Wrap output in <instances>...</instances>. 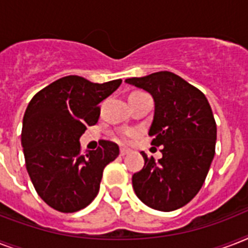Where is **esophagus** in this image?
<instances>
[{"mask_svg": "<svg viewBox=\"0 0 248 248\" xmlns=\"http://www.w3.org/2000/svg\"><path fill=\"white\" fill-rule=\"evenodd\" d=\"M120 153H121V155H122V157H124V155H128V153H131V149H128V148L124 147V148H121Z\"/></svg>", "mask_w": 248, "mask_h": 248, "instance_id": "obj_1", "label": "esophagus"}]
</instances>
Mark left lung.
Wrapping results in <instances>:
<instances>
[{
	"label": "left lung",
	"instance_id": "obj_1",
	"mask_svg": "<svg viewBox=\"0 0 248 248\" xmlns=\"http://www.w3.org/2000/svg\"><path fill=\"white\" fill-rule=\"evenodd\" d=\"M155 100L149 127L153 145H162V158H148L132 175V186L143 203L173 211L194 198L203 185L215 155L216 124L203 93L172 72H155L124 79Z\"/></svg>",
	"mask_w": 248,
	"mask_h": 248
}]
</instances>
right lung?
<instances>
[{
	"instance_id": "add662e5",
	"label": "right lung",
	"mask_w": 248,
	"mask_h": 248,
	"mask_svg": "<svg viewBox=\"0 0 248 248\" xmlns=\"http://www.w3.org/2000/svg\"><path fill=\"white\" fill-rule=\"evenodd\" d=\"M122 83H93L67 76L50 83L29 101L23 118L21 147L38 196L60 212L89 206L99 193L103 170L120 155L112 141L81 153L79 138L100 116L97 104Z\"/></svg>"
}]
</instances>
